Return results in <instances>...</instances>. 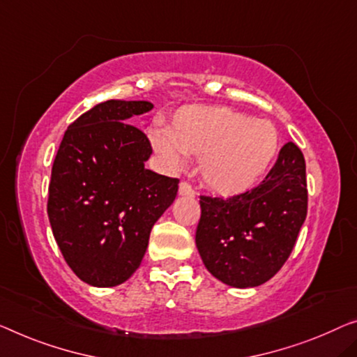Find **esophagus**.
Returning a JSON list of instances; mask_svg holds the SVG:
<instances>
[{
  "label": "esophagus",
  "mask_w": 357,
  "mask_h": 357,
  "mask_svg": "<svg viewBox=\"0 0 357 357\" xmlns=\"http://www.w3.org/2000/svg\"><path fill=\"white\" fill-rule=\"evenodd\" d=\"M178 192H179V195H183V197H194L195 195V190L190 188L188 183H181Z\"/></svg>",
  "instance_id": "34e87169"
}]
</instances>
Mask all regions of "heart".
<instances>
[{"mask_svg": "<svg viewBox=\"0 0 357 357\" xmlns=\"http://www.w3.org/2000/svg\"><path fill=\"white\" fill-rule=\"evenodd\" d=\"M151 144L169 169L179 172L189 155L199 153L200 178L221 195H237L253 188L279 152L278 130L222 105H184L168 128L151 130Z\"/></svg>", "mask_w": 357, "mask_h": 357, "instance_id": "heart-1", "label": "heart"}]
</instances>
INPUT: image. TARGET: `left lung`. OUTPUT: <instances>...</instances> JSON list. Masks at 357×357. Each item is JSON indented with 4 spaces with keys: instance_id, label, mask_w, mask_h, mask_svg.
I'll return each mask as SVG.
<instances>
[{
    "instance_id": "obj_1",
    "label": "left lung",
    "mask_w": 357,
    "mask_h": 357,
    "mask_svg": "<svg viewBox=\"0 0 357 357\" xmlns=\"http://www.w3.org/2000/svg\"><path fill=\"white\" fill-rule=\"evenodd\" d=\"M195 245L222 284L250 289L268 282L289 259L306 220L305 157L294 142L257 188L231 199L200 197Z\"/></svg>"
}]
</instances>
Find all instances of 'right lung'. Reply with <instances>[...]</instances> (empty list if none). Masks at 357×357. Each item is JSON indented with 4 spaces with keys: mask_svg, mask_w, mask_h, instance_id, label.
Here are the masks:
<instances>
[{
    "mask_svg": "<svg viewBox=\"0 0 357 357\" xmlns=\"http://www.w3.org/2000/svg\"><path fill=\"white\" fill-rule=\"evenodd\" d=\"M149 100L110 99L67 128L54 158L47 216L67 264L93 287L135 274L153 225L178 194L179 179L146 168L152 147L132 116Z\"/></svg>",
    "mask_w": 357,
    "mask_h": 357,
    "instance_id": "1",
    "label": "right lung"
}]
</instances>
